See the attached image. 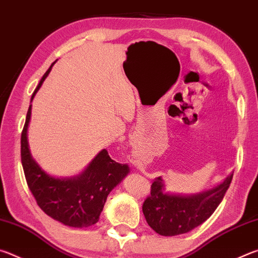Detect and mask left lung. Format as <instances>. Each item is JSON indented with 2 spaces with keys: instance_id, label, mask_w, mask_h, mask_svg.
<instances>
[{
  "instance_id": "obj_1",
  "label": "left lung",
  "mask_w": 258,
  "mask_h": 258,
  "mask_svg": "<svg viewBox=\"0 0 258 258\" xmlns=\"http://www.w3.org/2000/svg\"><path fill=\"white\" fill-rule=\"evenodd\" d=\"M233 173L213 189L196 195H174L165 192V183L157 177L151 185L150 196L142 206L147 223L160 235L186 233L203 224L215 212L232 181Z\"/></svg>"
}]
</instances>
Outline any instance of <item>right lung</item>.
Returning <instances> with one entry per match:
<instances>
[{
	"mask_svg": "<svg viewBox=\"0 0 258 258\" xmlns=\"http://www.w3.org/2000/svg\"><path fill=\"white\" fill-rule=\"evenodd\" d=\"M55 62V61H54ZM47 69L32 95V101L49 75ZM32 115L30 104L21 133V164L35 200L46 215L72 228H87L99 221L108 195L130 172L128 165L112 160L103 149L80 175L54 177L40 167L30 155L27 130Z\"/></svg>",
	"mask_w": 258,
	"mask_h": 258,
	"instance_id": "1",
	"label": "right lung"
}]
</instances>
